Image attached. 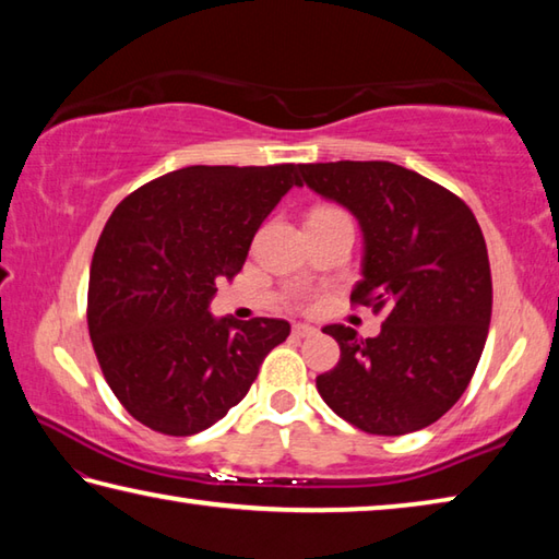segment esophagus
Here are the masks:
<instances>
[{
    "mask_svg": "<svg viewBox=\"0 0 559 559\" xmlns=\"http://www.w3.org/2000/svg\"><path fill=\"white\" fill-rule=\"evenodd\" d=\"M292 334L299 336V338H307V336H314L317 329L311 324H295V326H292Z\"/></svg>",
    "mask_w": 559,
    "mask_h": 559,
    "instance_id": "1",
    "label": "esophagus"
}]
</instances>
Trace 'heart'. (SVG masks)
<instances>
[{
  "label": "heart",
  "instance_id": "1",
  "mask_svg": "<svg viewBox=\"0 0 559 559\" xmlns=\"http://www.w3.org/2000/svg\"><path fill=\"white\" fill-rule=\"evenodd\" d=\"M321 211H331V209H319V211H314V213H321Z\"/></svg>",
  "mask_w": 559,
  "mask_h": 559
}]
</instances>
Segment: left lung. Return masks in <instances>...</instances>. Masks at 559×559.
Wrapping results in <instances>:
<instances>
[{
    "mask_svg": "<svg viewBox=\"0 0 559 559\" xmlns=\"http://www.w3.org/2000/svg\"><path fill=\"white\" fill-rule=\"evenodd\" d=\"M311 191L356 215L364 280L354 305L385 321L376 338L331 324L341 358L317 378L324 403L368 435L400 437L454 407L491 324V267L468 205L393 162L299 164Z\"/></svg>",
    "mask_w": 559,
    "mask_h": 559,
    "instance_id": "8db88e82",
    "label": "left lung"
}]
</instances>
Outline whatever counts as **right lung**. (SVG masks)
<instances>
[{
  "label": "right lung",
  "instance_id": "obj_1",
  "mask_svg": "<svg viewBox=\"0 0 559 559\" xmlns=\"http://www.w3.org/2000/svg\"><path fill=\"white\" fill-rule=\"evenodd\" d=\"M299 164L186 166L127 195L93 252L87 329L107 385L154 432H203L248 395L285 319H215Z\"/></svg>",
  "mask_w": 559,
  "mask_h": 559
}]
</instances>
